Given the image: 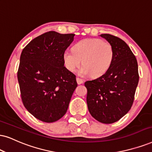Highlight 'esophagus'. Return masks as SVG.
I'll list each match as a JSON object with an SVG mask.
<instances>
[{
  "instance_id": "34e87169",
  "label": "esophagus",
  "mask_w": 152,
  "mask_h": 152,
  "mask_svg": "<svg viewBox=\"0 0 152 152\" xmlns=\"http://www.w3.org/2000/svg\"><path fill=\"white\" fill-rule=\"evenodd\" d=\"M76 81H77V83L78 84V85L82 84L83 83V80L81 78H76Z\"/></svg>"
}]
</instances>
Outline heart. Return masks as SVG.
Listing matches in <instances>:
<instances>
[{
    "mask_svg": "<svg viewBox=\"0 0 152 152\" xmlns=\"http://www.w3.org/2000/svg\"><path fill=\"white\" fill-rule=\"evenodd\" d=\"M114 58V49L109 42L98 38H87L78 42L73 50L66 49L63 53L64 66L74 72L81 64L78 70L81 76L92 74L93 77L102 76L110 67Z\"/></svg>",
    "mask_w": 152,
    "mask_h": 152,
    "instance_id": "heart-1",
    "label": "heart"
}]
</instances>
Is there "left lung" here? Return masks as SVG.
I'll return each mask as SVG.
<instances>
[{
    "instance_id": "1",
    "label": "left lung",
    "mask_w": 152,
    "mask_h": 152,
    "mask_svg": "<svg viewBox=\"0 0 152 152\" xmlns=\"http://www.w3.org/2000/svg\"><path fill=\"white\" fill-rule=\"evenodd\" d=\"M114 49L110 67L99 78L85 82L87 104L91 116L102 124H113L131 108L139 81L137 59L122 39L111 34L99 35Z\"/></svg>"
}]
</instances>
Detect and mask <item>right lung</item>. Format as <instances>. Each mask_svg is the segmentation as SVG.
<instances>
[{
	"label": "right lung",
	"instance_id": "add662e5",
	"mask_svg": "<svg viewBox=\"0 0 152 152\" xmlns=\"http://www.w3.org/2000/svg\"><path fill=\"white\" fill-rule=\"evenodd\" d=\"M75 34L49 31L23 49L17 72L25 108L38 120L53 123L66 114L77 87L76 76L64 66L63 53Z\"/></svg>",
	"mask_w": 152,
	"mask_h": 152
}]
</instances>
